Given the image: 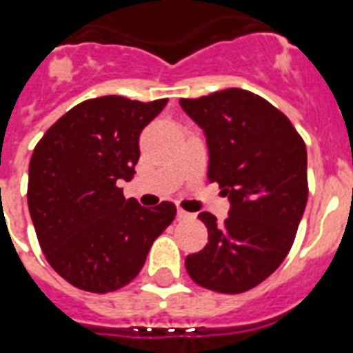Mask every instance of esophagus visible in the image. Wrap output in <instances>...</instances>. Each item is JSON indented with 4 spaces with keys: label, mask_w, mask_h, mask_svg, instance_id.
<instances>
[{
    "label": "esophagus",
    "mask_w": 353,
    "mask_h": 353,
    "mask_svg": "<svg viewBox=\"0 0 353 353\" xmlns=\"http://www.w3.org/2000/svg\"><path fill=\"white\" fill-rule=\"evenodd\" d=\"M177 218H179V220H192L194 214H190V212H187V210L177 209Z\"/></svg>",
    "instance_id": "esophagus-1"
}]
</instances>
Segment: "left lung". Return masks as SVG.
<instances>
[{
    "mask_svg": "<svg viewBox=\"0 0 353 353\" xmlns=\"http://www.w3.org/2000/svg\"><path fill=\"white\" fill-rule=\"evenodd\" d=\"M207 137L210 183L231 201L229 218L198 216L209 243L185 258L190 279L236 295L274 273L288 256L307 201L306 144L284 113L247 90L181 99Z\"/></svg>",
    "mask_w": 353,
    "mask_h": 353,
    "instance_id": "1",
    "label": "left lung"
}]
</instances>
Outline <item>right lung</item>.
Wrapping results in <instances>:
<instances>
[{
	"label": "right lung",
	"mask_w": 353,
	"mask_h": 353,
	"mask_svg": "<svg viewBox=\"0 0 353 353\" xmlns=\"http://www.w3.org/2000/svg\"><path fill=\"white\" fill-rule=\"evenodd\" d=\"M166 102L90 99L36 144L27 187L30 218L47 262L79 290L110 293L130 284L176 218L170 201L146 209L117 187L135 174L139 135Z\"/></svg>",
	"instance_id": "obj_1"
}]
</instances>
